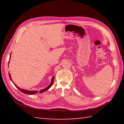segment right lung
<instances>
[{"mask_svg": "<svg viewBox=\"0 0 124 124\" xmlns=\"http://www.w3.org/2000/svg\"><path fill=\"white\" fill-rule=\"evenodd\" d=\"M10 56H11V54H10ZM9 60H10V59H9ZM9 62H8V64H9ZM9 77H10V78L11 79V80L12 81V80H11V76H10V73H9ZM54 77H53V78H52V82H51V83L50 84V85H48L47 87L45 88L44 89H42V90H41L40 91H39V93H41L44 92L45 91H47V90L48 89H49V88L51 87V86H52V85H53V82H54ZM13 84H14V85L16 86V87H17V88L19 89L21 92H22V93H26V94L33 95V94H35V93H38V91H27V90H25V89H21V88H20L18 87V86H16V84H15L14 83H13Z\"/></svg>", "mask_w": 124, "mask_h": 124, "instance_id": "add662e5", "label": "right lung"}]
</instances>
